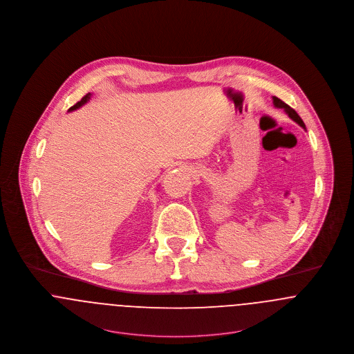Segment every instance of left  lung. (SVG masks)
Returning a JSON list of instances; mask_svg holds the SVG:
<instances>
[{
	"label": "left lung",
	"instance_id": "1",
	"mask_svg": "<svg viewBox=\"0 0 354 354\" xmlns=\"http://www.w3.org/2000/svg\"><path fill=\"white\" fill-rule=\"evenodd\" d=\"M272 103H274V106H277V108H283L285 112L289 115L290 119H292L295 123H298V124L301 125L302 128H305V124H304L302 119L298 116V113H297L291 106H289L286 103H283L281 99H278V97H275V96H272Z\"/></svg>",
	"mask_w": 354,
	"mask_h": 354
}]
</instances>
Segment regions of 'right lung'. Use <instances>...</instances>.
Here are the masks:
<instances>
[{
	"label": "right lung",
	"mask_w": 354,
	"mask_h": 354,
	"mask_svg": "<svg viewBox=\"0 0 354 354\" xmlns=\"http://www.w3.org/2000/svg\"><path fill=\"white\" fill-rule=\"evenodd\" d=\"M91 96H92V93H86V95H85V96H84L83 99H82V100H80V102H77V103H76V104L73 105V106H71V108H69V109H68V111H69V112H71V111H75V109H77V108H80V106H82V105L85 104V103H86V102H88V100H89V99H91Z\"/></svg>",
	"instance_id": "add662e5"
}]
</instances>
